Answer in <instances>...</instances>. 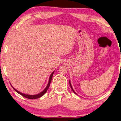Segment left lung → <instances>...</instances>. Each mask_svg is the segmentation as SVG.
Listing matches in <instances>:
<instances>
[{
	"mask_svg": "<svg viewBox=\"0 0 121 121\" xmlns=\"http://www.w3.org/2000/svg\"><path fill=\"white\" fill-rule=\"evenodd\" d=\"M69 82V84H70V86H71V89H72V90H73V91L75 93H75V92H74V90H73V88H72V86H71V82Z\"/></svg>",
	"mask_w": 121,
	"mask_h": 121,
	"instance_id": "1",
	"label": "left lung"
}]
</instances>
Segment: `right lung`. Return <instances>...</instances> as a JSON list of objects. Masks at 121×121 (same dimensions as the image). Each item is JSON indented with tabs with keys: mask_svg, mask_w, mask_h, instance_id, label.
<instances>
[{
	"mask_svg": "<svg viewBox=\"0 0 121 121\" xmlns=\"http://www.w3.org/2000/svg\"><path fill=\"white\" fill-rule=\"evenodd\" d=\"M53 74H54V72H53L51 74V75H50V76L49 77V82H48V84L47 85V87H46V89H45L42 92L39 93V94H37V95H26V94H24V93H22L18 91L17 90H16L15 89H14L13 87V89L15 90V91L17 92V93H18L19 94H20L21 95H22V96L26 97V98H28V99H37V98H40L41 97H42V95H44L46 92L47 91L48 89H49V86H50V82H51V81H52V77H53Z\"/></svg>",
	"mask_w": 121,
	"mask_h": 121,
	"instance_id": "obj_1",
	"label": "right lung"
}]
</instances>
